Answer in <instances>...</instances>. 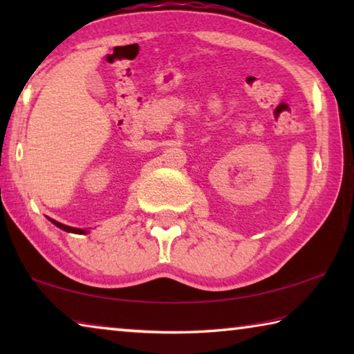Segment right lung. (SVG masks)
Segmentation results:
<instances>
[{
	"instance_id": "add662e5",
	"label": "right lung",
	"mask_w": 354,
	"mask_h": 354,
	"mask_svg": "<svg viewBox=\"0 0 354 354\" xmlns=\"http://www.w3.org/2000/svg\"><path fill=\"white\" fill-rule=\"evenodd\" d=\"M53 223H55L57 227H61V230H64V231H67V232H75V234H86L87 231H84V230H77V227H71V226H67V225H62V223H59V221H56V220H53V218H50Z\"/></svg>"
}]
</instances>
